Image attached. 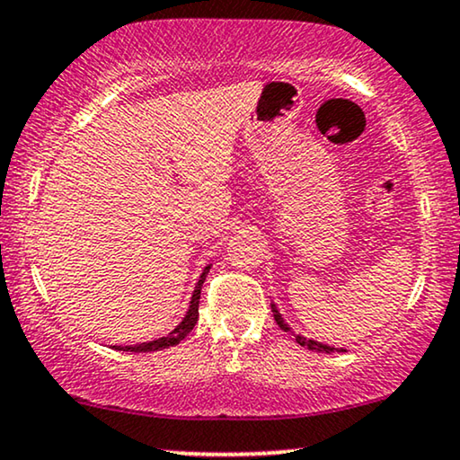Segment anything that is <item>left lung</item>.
I'll list each match as a JSON object with an SVG mask.
<instances>
[{"mask_svg": "<svg viewBox=\"0 0 460 460\" xmlns=\"http://www.w3.org/2000/svg\"><path fill=\"white\" fill-rule=\"evenodd\" d=\"M271 311H273V317H275V322H278V326L281 328V330H286V332H292L290 328H288V323L284 322V317L279 315V311L275 309V305H271ZM294 341L298 342V345L301 347H307V349H311V351H320V353H332L334 351V347H328V345H322V342H317V341H307L305 339V336H301V334H294Z\"/></svg>", "mask_w": 460, "mask_h": 460, "instance_id": "1", "label": "left lung"}]
</instances>
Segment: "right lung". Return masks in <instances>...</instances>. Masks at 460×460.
I'll return each instance as SVG.
<instances>
[{"label":"right lung","instance_id":"right-lung-1","mask_svg":"<svg viewBox=\"0 0 460 460\" xmlns=\"http://www.w3.org/2000/svg\"><path fill=\"white\" fill-rule=\"evenodd\" d=\"M210 271V267L204 269V273L199 275V281L198 286H195L193 290V296H191V305H189V311L187 315L182 317V322L176 326L172 332L162 336V339H155V341H149V342H140V345H128V347H115L118 351H132V353H143V351H159V349H168V347H174L179 345V342L185 339V336L191 332L195 323H198V307H199V294H201V284H204L206 275Z\"/></svg>","mask_w":460,"mask_h":460}]
</instances>
